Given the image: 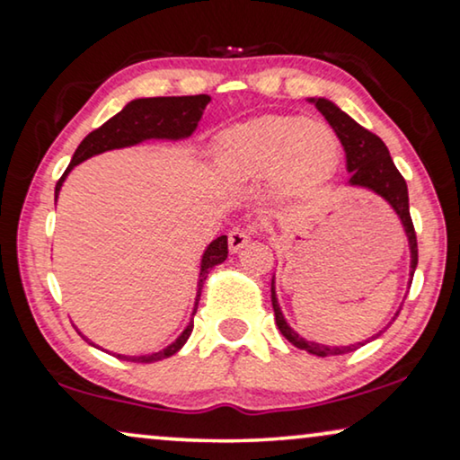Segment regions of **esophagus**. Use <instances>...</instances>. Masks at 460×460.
I'll use <instances>...</instances> for the list:
<instances>
[{
	"mask_svg": "<svg viewBox=\"0 0 460 460\" xmlns=\"http://www.w3.org/2000/svg\"><path fill=\"white\" fill-rule=\"evenodd\" d=\"M249 232L247 230H243V228H236V230H232L230 232V236H228V244H230V251L232 253H238V251H241L244 244L249 243Z\"/></svg>",
	"mask_w": 460,
	"mask_h": 460,
	"instance_id": "obj_1",
	"label": "esophagus"
}]
</instances>
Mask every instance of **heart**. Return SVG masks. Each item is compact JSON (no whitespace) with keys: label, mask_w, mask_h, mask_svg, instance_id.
Segmentation results:
<instances>
[{"label":"heart","mask_w":460,"mask_h":460,"mask_svg":"<svg viewBox=\"0 0 460 460\" xmlns=\"http://www.w3.org/2000/svg\"><path fill=\"white\" fill-rule=\"evenodd\" d=\"M341 146L329 125L299 115H266L216 137L219 175L234 186L272 178L280 197H301L329 181Z\"/></svg>","instance_id":"obj_1"}]
</instances>
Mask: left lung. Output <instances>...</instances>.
I'll use <instances>...</instances> for the list:
<instances>
[{"instance_id":"8db88e82","label":"left lung","mask_w":460,"mask_h":460,"mask_svg":"<svg viewBox=\"0 0 460 460\" xmlns=\"http://www.w3.org/2000/svg\"><path fill=\"white\" fill-rule=\"evenodd\" d=\"M307 102H312L320 112H323V117L329 121L332 131H335L339 137V142H341V146L345 150V169H348L349 173V180L345 181V186L364 188V190L375 192L376 197H381L389 207H392L395 216H398V219L402 222V228H404V234L408 238V249H411V280H408V285H411L414 270H417V263H419L417 234H414L411 209H408V186L404 178H402V173L395 169L387 146L383 144L379 136H375L373 131L364 129L360 123H356L348 112H343L335 102H331L329 98H307ZM272 307H274L276 324H279L282 337H285L288 343H293L295 348L305 349L307 354H314L320 358L343 356L367 343V341H358L351 345H324V343L310 341V339L301 337L297 331H293L291 326H288L285 314L280 310L274 279H272ZM395 316H398V314H395ZM383 331H379L370 339H376Z\"/></svg>"}]
</instances>
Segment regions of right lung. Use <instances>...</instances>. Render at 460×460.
<instances>
[{
	"label": "right lung",
	"instance_id": "add662e5",
	"mask_svg": "<svg viewBox=\"0 0 460 460\" xmlns=\"http://www.w3.org/2000/svg\"><path fill=\"white\" fill-rule=\"evenodd\" d=\"M211 102V96L207 93H199V96H161V98H136L123 106L115 117H111L104 125H100L98 129H93L92 134L84 137V142L79 144L75 150L71 163H68L66 172L62 173L54 190V199L58 200L60 188L68 178V173L73 172V167H77L79 163H84L92 156L102 155L106 150H117V148H128L136 146V144L148 142V140H165V142H180L186 140L194 134V129L199 128L200 117H203L205 106ZM228 257V236H217L216 241L207 244L203 255H200V270H199V282H197V297H194L192 307V318L184 331L180 332V337L172 341L159 351L153 354H142V356H125L117 354V358L129 362H159L163 358L173 356L175 351L184 348V343L190 337L194 329V314H197L200 291H203V282L209 274L211 268H216L217 263H222ZM87 343L93 348H100L93 341H90L84 332H79Z\"/></svg>",
	"mask_w": 460,
	"mask_h": 460
}]
</instances>
